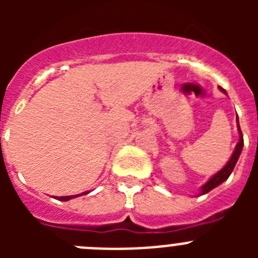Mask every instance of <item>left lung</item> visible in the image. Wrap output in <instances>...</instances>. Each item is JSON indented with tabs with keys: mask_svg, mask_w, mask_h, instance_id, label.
Wrapping results in <instances>:
<instances>
[{
	"mask_svg": "<svg viewBox=\"0 0 258 258\" xmlns=\"http://www.w3.org/2000/svg\"><path fill=\"white\" fill-rule=\"evenodd\" d=\"M220 89L222 90V88H220ZM222 92H225V90H222ZM236 120H238V118H236ZM238 131H239V134H240V138H239L238 145H236L235 150H234L231 157H230L229 163L223 166L220 172L216 173V174H214L213 177H212V178L209 179V181L207 182L206 184H203L202 195L209 192V191L213 190L214 187H217L218 184L222 183L223 181H226V179L230 177V174H231L232 170H234V168H235V164H236V161H238L239 156H240V152H241V149H243V145H244V141H243V134H241V131H240V125H239V120H238Z\"/></svg>",
	"mask_w": 258,
	"mask_h": 258,
	"instance_id": "8db88e82",
	"label": "left lung"
}]
</instances>
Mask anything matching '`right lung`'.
I'll return each instance as SVG.
<instances>
[{"instance_id": "obj_1", "label": "right lung", "mask_w": 258, "mask_h": 258, "mask_svg": "<svg viewBox=\"0 0 258 258\" xmlns=\"http://www.w3.org/2000/svg\"><path fill=\"white\" fill-rule=\"evenodd\" d=\"M85 194H89V192H83L81 195H85ZM77 197H79V195H72V197H60V198H58V200H61V202H67V200L72 199V198H77Z\"/></svg>"}]
</instances>
